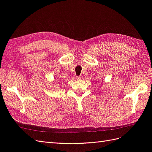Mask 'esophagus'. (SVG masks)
Returning <instances> with one entry per match:
<instances>
[{"label":"esophagus","mask_w":152,"mask_h":152,"mask_svg":"<svg viewBox=\"0 0 152 152\" xmlns=\"http://www.w3.org/2000/svg\"><path fill=\"white\" fill-rule=\"evenodd\" d=\"M77 79L78 80H81V79H82V75H80V76H79V77H77Z\"/></svg>","instance_id":"34e87169"}]
</instances>
